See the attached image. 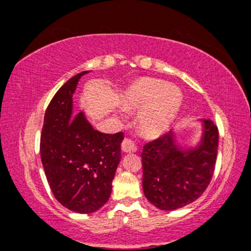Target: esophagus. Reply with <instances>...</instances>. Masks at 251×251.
<instances>
[{
	"instance_id": "obj_1",
	"label": "esophagus",
	"mask_w": 251,
	"mask_h": 251,
	"mask_svg": "<svg viewBox=\"0 0 251 251\" xmlns=\"http://www.w3.org/2000/svg\"><path fill=\"white\" fill-rule=\"evenodd\" d=\"M121 148H122L123 152H135L137 150L136 146H135L134 142H132L131 140H129V138H125V140H123L122 144H121Z\"/></svg>"
}]
</instances>
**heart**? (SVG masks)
<instances>
[{
  "mask_svg": "<svg viewBox=\"0 0 251 251\" xmlns=\"http://www.w3.org/2000/svg\"><path fill=\"white\" fill-rule=\"evenodd\" d=\"M181 90L161 79L143 77L132 82L122 97L126 110L138 109L137 123L143 132L156 136L164 132L181 108Z\"/></svg>",
  "mask_w": 251,
  "mask_h": 251,
  "instance_id": "b5f03b06",
  "label": "heart"
}]
</instances>
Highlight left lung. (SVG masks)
I'll use <instances>...</instances> for the list:
<instances>
[{
  "instance_id": "8db88e82",
  "label": "left lung",
  "mask_w": 251,
  "mask_h": 251,
  "mask_svg": "<svg viewBox=\"0 0 251 251\" xmlns=\"http://www.w3.org/2000/svg\"><path fill=\"white\" fill-rule=\"evenodd\" d=\"M202 136L183 147L169 131L143 147V193L161 210H175L196 201L210 183L216 163L219 130L210 120H200Z\"/></svg>"
}]
</instances>
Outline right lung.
Listing matches in <instances>:
<instances>
[{"instance_id": "right-lung-1", "label": "right lung", "mask_w": 251, "mask_h": 251, "mask_svg": "<svg viewBox=\"0 0 251 251\" xmlns=\"http://www.w3.org/2000/svg\"><path fill=\"white\" fill-rule=\"evenodd\" d=\"M75 75L58 89L44 115L41 160L55 199L63 207L90 214L107 203L121 161L123 132L95 130L84 113L74 114L73 95L79 78Z\"/></svg>"}]
</instances>
